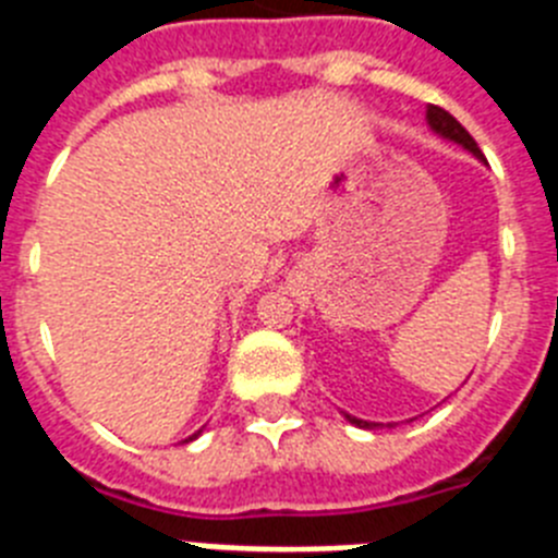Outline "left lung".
<instances>
[{
    "label": "left lung",
    "mask_w": 558,
    "mask_h": 558,
    "mask_svg": "<svg viewBox=\"0 0 558 558\" xmlns=\"http://www.w3.org/2000/svg\"><path fill=\"white\" fill-rule=\"evenodd\" d=\"M427 122H430L433 131L441 133L445 140L458 142V145H461V147H466V150H470V153H475L477 159H483V153H481V147H477V142L472 140L470 131H466V128H463L461 122H458L450 111H445V108H438V106H427ZM347 418H349V422H352V425L366 427V430H374V427H379L377 422H363V418L349 416V413H347Z\"/></svg>",
    "instance_id": "left-lung-1"
}]
</instances>
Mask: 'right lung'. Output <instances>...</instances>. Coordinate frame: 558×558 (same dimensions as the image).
<instances>
[{
	"instance_id": "1",
	"label": "right lung",
	"mask_w": 558,
	"mask_h": 558,
	"mask_svg": "<svg viewBox=\"0 0 558 558\" xmlns=\"http://www.w3.org/2000/svg\"><path fill=\"white\" fill-rule=\"evenodd\" d=\"M201 433V430H198ZM198 433H195V436H190V438H186V441H192V438H198Z\"/></svg>"
}]
</instances>
